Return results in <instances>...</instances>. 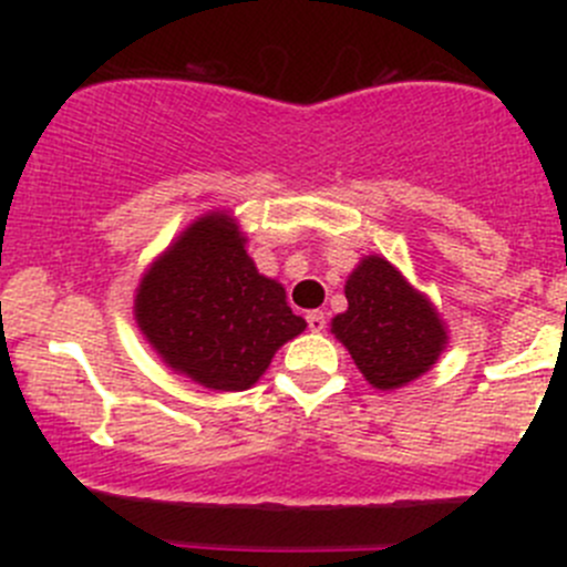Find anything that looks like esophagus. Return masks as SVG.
I'll return each instance as SVG.
<instances>
[{
    "instance_id": "1",
    "label": "esophagus",
    "mask_w": 567,
    "mask_h": 567,
    "mask_svg": "<svg viewBox=\"0 0 567 567\" xmlns=\"http://www.w3.org/2000/svg\"><path fill=\"white\" fill-rule=\"evenodd\" d=\"M307 326H310V331H323L326 329V316L320 310L307 312Z\"/></svg>"
}]
</instances>
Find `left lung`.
<instances>
[{"instance_id": "obj_1", "label": "left lung", "mask_w": 567, "mask_h": 567, "mask_svg": "<svg viewBox=\"0 0 567 567\" xmlns=\"http://www.w3.org/2000/svg\"><path fill=\"white\" fill-rule=\"evenodd\" d=\"M346 299L348 310L331 320V334L375 390H400L420 379L447 346L436 307L384 257L370 255L353 268Z\"/></svg>"}]
</instances>
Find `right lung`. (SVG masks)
<instances>
[{
  "instance_id": "obj_1",
  "label": "right lung",
  "mask_w": 567,
  "mask_h": 567,
  "mask_svg": "<svg viewBox=\"0 0 567 567\" xmlns=\"http://www.w3.org/2000/svg\"><path fill=\"white\" fill-rule=\"evenodd\" d=\"M230 214L199 216L142 277L134 318L167 368L219 392L249 390L307 329L247 255Z\"/></svg>"
}]
</instances>
